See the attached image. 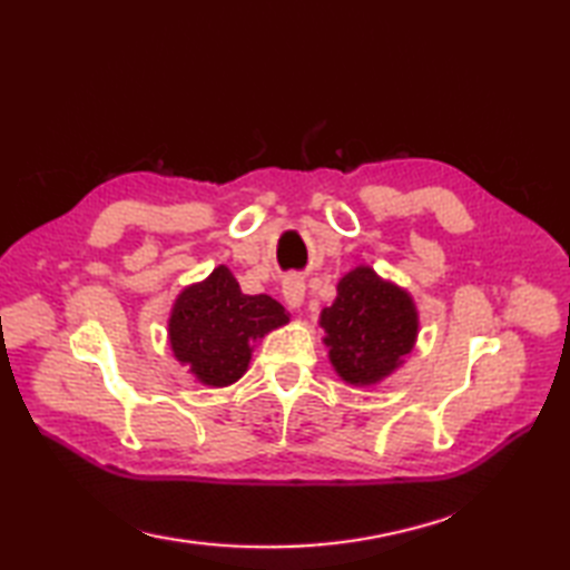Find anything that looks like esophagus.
Here are the masks:
<instances>
[{"label":"esophagus","mask_w":570,"mask_h":570,"mask_svg":"<svg viewBox=\"0 0 570 570\" xmlns=\"http://www.w3.org/2000/svg\"><path fill=\"white\" fill-rule=\"evenodd\" d=\"M304 295H307V285L299 275H287L283 283V297L287 302L289 309H299L304 304Z\"/></svg>","instance_id":"obj_1"}]
</instances>
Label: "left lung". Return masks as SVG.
<instances>
[{
    "label": "left lung",
    "instance_id": "obj_1",
    "mask_svg": "<svg viewBox=\"0 0 570 570\" xmlns=\"http://www.w3.org/2000/svg\"><path fill=\"white\" fill-rule=\"evenodd\" d=\"M328 363L345 384L374 386L406 363L421 331L419 307L406 287L355 266L336 285V299L318 314Z\"/></svg>",
    "mask_w": 570,
    "mask_h": 570
}]
</instances>
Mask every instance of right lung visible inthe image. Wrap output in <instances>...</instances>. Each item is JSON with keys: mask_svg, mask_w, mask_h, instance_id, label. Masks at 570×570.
<instances>
[{"mask_svg": "<svg viewBox=\"0 0 570 570\" xmlns=\"http://www.w3.org/2000/svg\"><path fill=\"white\" fill-rule=\"evenodd\" d=\"M287 322L281 302L244 295L232 271L217 266L176 295L166 331L174 357L196 382L222 390L244 377L258 341Z\"/></svg>", "mask_w": 570, "mask_h": 570, "instance_id": "1", "label": "right lung"}]
</instances>
